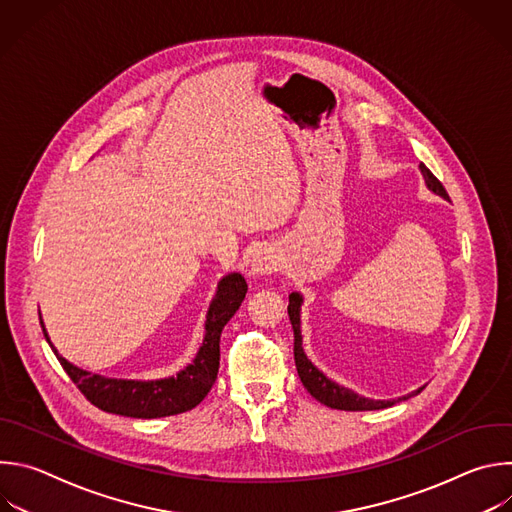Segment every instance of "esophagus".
I'll use <instances>...</instances> for the list:
<instances>
[{"label": "esophagus", "mask_w": 512, "mask_h": 512, "mask_svg": "<svg viewBox=\"0 0 512 512\" xmlns=\"http://www.w3.org/2000/svg\"><path fill=\"white\" fill-rule=\"evenodd\" d=\"M279 267V257L277 253L271 249V247H263L259 249L253 259H251V265H249V275L253 279H261V277H267L271 275L273 271H277Z\"/></svg>", "instance_id": "34e87169"}]
</instances>
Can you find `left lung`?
<instances>
[{"mask_svg":"<svg viewBox=\"0 0 512 512\" xmlns=\"http://www.w3.org/2000/svg\"><path fill=\"white\" fill-rule=\"evenodd\" d=\"M419 172L425 180V186L429 192L442 196L444 200H450L446 188L442 186V182L437 180L423 164H419ZM302 306H304V296L300 291H291L289 294V306H287V314H289V322L291 328H294V358H296V369L300 375L302 385L308 389V393L324 403L326 407L332 409H340V411H375V409H387L399 401H405L417 393H421L423 387H419L417 391H411L403 397L397 399H371V397H362L358 393H354L348 387L338 385L336 381H332L330 377H326L316 364L308 358V354L304 352V336H302Z\"/></svg>","mask_w":512,"mask_h":512,"instance_id":"1","label":"left lung"}]
</instances>
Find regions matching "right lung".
Returning <instances> with one entry per match:
<instances>
[{
    "mask_svg": "<svg viewBox=\"0 0 512 512\" xmlns=\"http://www.w3.org/2000/svg\"><path fill=\"white\" fill-rule=\"evenodd\" d=\"M247 294V281L241 273L233 271L216 285L214 298L208 306L204 320L202 344L190 364L172 377L164 379H111L66 360L52 344L46 326L40 318L42 332L66 375L81 393L99 409L123 417L158 419L178 415L194 409L212 389L221 360V334L227 322L235 316Z\"/></svg>",
    "mask_w": 512,
    "mask_h": 512,
    "instance_id": "obj_1",
    "label": "right lung"
}]
</instances>
